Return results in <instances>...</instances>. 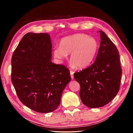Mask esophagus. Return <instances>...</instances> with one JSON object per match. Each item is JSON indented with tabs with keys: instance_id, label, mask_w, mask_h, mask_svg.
Listing matches in <instances>:
<instances>
[{
	"instance_id": "1",
	"label": "esophagus",
	"mask_w": 133,
	"mask_h": 133,
	"mask_svg": "<svg viewBox=\"0 0 133 133\" xmlns=\"http://www.w3.org/2000/svg\"><path fill=\"white\" fill-rule=\"evenodd\" d=\"M70 76H71V78H72V79H73V78H74V76H73L74 71L73 70H70Z\"/></svg>"
}]
</instances>
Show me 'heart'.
I'll list each match as a JSON object with an SVG mask.
<instances>
[{"label":"heart","mask_w":133,"mask_h":133,"mask_svg":"<svg viewBox=\"0 0 133 133\" xmlns=\"http://www.w3.org/2000/svg\"><path fill=\"white\" fill-rule=\"evenodd\" d=\"M97 50L98 43L94 38L78 33L63 38L60 47L54 49L53 53L58 59H63L70 54L72 64L83 69L91 64Z\"/></svg>","instance_id":"b5f03b06"}]
</instances>
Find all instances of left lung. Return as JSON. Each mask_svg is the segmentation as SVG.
Listing matches in <instances>:
<instances>
[{
  "mask_svg": "<svg viewBox=\"0 0 133 133\" xmlns=\"http://www.w3.org/2000/svg\"><path fill=\"white\" fill-rule=\"evenodd\" d=\"M95 62L91 66L74 73L80 83V96L89 108L104 106L118 93L122 75L120 55L116 45L103 31Z\"/></svg>",
  "mask_w": 133,
  "mask_h": 133,
  "instance_id": "8db88e82",
  "label": "left lung"
}]
</instances>
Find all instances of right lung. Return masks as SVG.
I'll list each match as a JSON object with an SVG mask.
<instances>
[{
    "instance_id": "right-lung-1",
    "label": "right lung",
    "mask_w": 133,
    "mask_h": 133,
    "mask_svg": "<svg viewBox=\"0 0 133 133\" xmlns=\"http://www.w3.org/2000/svg\"><path fill=\"white\" fill-rule=\"evenodd\" d=\"M51 47L48 34L28 33L12 57L11 80L18 98L38 112L47 113L57 109L71 80L67 67L51 61Z\"/></svg>"
}]
</instances>
